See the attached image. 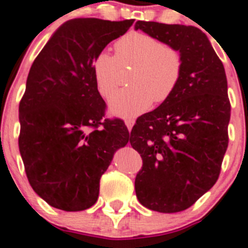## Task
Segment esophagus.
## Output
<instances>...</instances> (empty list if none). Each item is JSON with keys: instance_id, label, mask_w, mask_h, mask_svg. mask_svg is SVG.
Wrapping results in <instances>:
<instances>
[{"instance_id": "34e87169", "label": "esophagus", "mask_w": 248, "mask_h": 248, "mask_svg": "<svg viewBox=\"0 0 248 248\" xmlns=\"http://www.w3.org/2000/svg\"><path fill=\"white\" fill-rule=\"evenodd\" d=\"M133 124H135L133 120H126V121H124V124H126V127L128 128V131H131L132 127H133Z\"/></svg>"}]
</instances>
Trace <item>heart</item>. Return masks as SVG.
I'll return each mask as SVG.
<instances>
[{
    "label": "heart",
    "instance_id": "heart-1",
    "mask_svg": "<svg viewBox=\"0 0 248 248\" xmlns=\"http://www.w3.org/2000/svg\"><path fill=\"white\" fill-rule=\"evenodd\" d=\"M116 56L103 50L92 63L96 88L104 98L116 90L121 68L135 67L128 78L131 88L117 92L108 103V110L122 119L136 117L152 103L168 100L182 76L184 60L180 51L159 39L143 33H128L115 45Z\"/></svg>",
    "mask_w": 248,
    "mask_h": 248
}]
</instances>
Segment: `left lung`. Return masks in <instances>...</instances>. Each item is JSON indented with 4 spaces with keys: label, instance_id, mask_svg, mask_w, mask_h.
Returning <instances> with one entry per match:
<instances>
[{
    "label": "left lung",
    "instance_id": "left-lung-1",
    "mask_svg": "<svg viewBox=\"0 0 248 248\" xmlns=\"http://www.w3.org/2000/svg\"><path fill=\"white\" fill-rule=\"evenodd\" d=\"M135 29L179 50L184 60L172 95L138 117L131 131L129 143L143 160L136 194L148 209L182 212L220 173L231 110L225 69L198 28L138 20Z\"/></svg>",
    "mask_w": 248,
    "mask_h": 248
}]
</instances>
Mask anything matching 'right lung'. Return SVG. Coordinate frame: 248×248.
Returning a JSON list of instances; mask_svg holds the SVG:
<instances>
[{
  "label": "right lung",
  "mask_w": 248,
  "mask_h": 248,
  "mask_svg": "<svg viewBox=\"0 0 248 248\" xmlns=\"http://www.w3.org/2000/svg\"><path fill=\"white\" fill-rule=\"evenodd\" d=\"M133 22L68 20L30 67L18 143L30 186L51 207L79 212L95 204L101 175L131 140L122 120L104 119L92 63Z\"/></svg>",
  "instance_id": "obj_1"
}]
</instances>
